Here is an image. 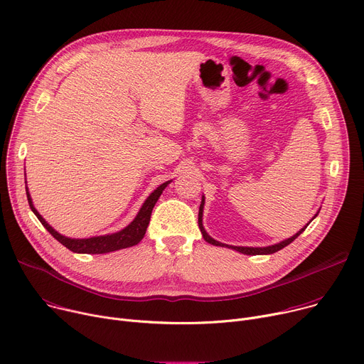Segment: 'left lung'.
<instances>
[{
    "instance_id": "left-lung-1",
    "label": "left lung",
    "mask_w": 364,
    "mask_h": 364,
    "mask_svg": "<svg viewBox=\"0 0 364 364\" xmlns=\"http://www.w3.org/2000/svg\"><path fill=\"white\" fill-rule=\"evenodd\" d=\"M203 206H205V197H202V205H200V209H199V228H200V230H202V235H203V238H205V241L206 242H209V244H212V245H218V247H228V248H232V250H235V251H240V252H242V254H247V255H261V254H273V252H277L279 250H282V248H284L286 245H289L290 242H293L297 237H299L304 230L306 229V226L311 223H306V226H304L299 232L297 234H294L293 237H290V238H287V240H284V241H282V242H279V244H274V245H270V247H257V248H254V247H234V245H226V244H222V242H219V241H216V240H213L212 237H209L208 235V232L205 230V228H203V223H202V218H203ZM316 216V215H315ZM315 216L312 218V219H315Z\"/></svg>"
}]
</instances>
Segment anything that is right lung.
I'll return each instance as SVG.
<instances>
[{"instance_id": "right-lung-1", "label": "right lung", "mask_w": 364, "mask_h": 364, "mask_svg": "<svg viewBox=\"0 0 364 364\" xmlns=\"http://www.w3.org/2000/svg\"><path fill=\"white\" fill-rule=\"evenodd\" d=\"M171 181H165L162 183L159 187H156V190H154L148 199L145 200V203L142 205L141 210L138 212L136 218L132 220L124 229L119 230L116 234H110V235H103V237H92V238H84V240H74V238H67L60 234H58L56 230L39 215V212L33 206L31 197L28 194V190L26 187V194H27V200L30 205L31 212L38 216V219L41 220V223L48 229V232L56 240L59 241L62 245L67 247L70 251L73 252H78V254H106V252H112V251H117V250H123V248H129L134 247L136 244L141 242V240L144 238L146 228L149 225V219H151V213L152 209L156 203V200L159 199V196L162 193V190L167 187Z\"/></svg>"}]
</instances>
